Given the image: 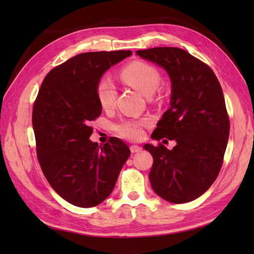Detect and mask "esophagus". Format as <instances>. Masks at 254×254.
<instances>
[{"instance_id":"esophagus-1","label":"esophagus","mask_w":254,"mask_h":254,"mask_svg":"<svg viewBox=\"0 0 254 254\" xmlns=\"http://www.w3.org/2000/svg\"><path fill=\"white\" fill-rule=\"evenodd\" d=\"M130 149H131V153H138V152H141L142 150V147L141 146H138V145H131L130 146Z\"/></svg>"}]
</instances>
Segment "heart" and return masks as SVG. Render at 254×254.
Listing matches in <instances>:
<instances>
[{"label": "heart", "mask_w": 254, "mask_h": 254, "mask_svg": "<svg viewBox=\"0 0 254 254\" xmlns=\"http://www.w3.org/2000/svg\"><path fill=\"white\" fill-rule=\"evenodd\" d=\"M120 75L124 83L146 97L154 94L160 82V75L157 68L142 61L128 64L122 68ZM96 95L104 109H110L115 106L117 91L108 78H101L97 83ZM147 120H122L116 124L115 128L120 136L131 141H138L144 136V127L147 126Z\"/></svg>", "instance_id": "heart-1"}]
</instances>
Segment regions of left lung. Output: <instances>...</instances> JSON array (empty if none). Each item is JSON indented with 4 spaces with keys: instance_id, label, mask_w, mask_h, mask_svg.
Returning <instances> with one entry per match:
<instances>
[{
    "instance_id": "1",
    "label": "left lung",
    "mask_w": 254,
    "mask_h": 254,
    "mask_svg": "<svg viewBox=\"0 0 254 254\" xmlns=\"http://www.w3.org/2000/svg\"><path fill=\"white\" fill-rule=\"evenodd\" d=\"M135 53L164 67L171 80L170 108L152 137L175 139L177 145L172 149L161 143L144 145L154 158L150 185L168 202L193 201L216 180L227 147L230 123L222 86L207 64L180 48Z\"/></svg>"
}]
</instances>
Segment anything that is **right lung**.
<instances>
[{
    "label": "right lung",
    "instance_id": "1",
    "mask_svg": "<svg viewBox=\"0 0 254 254\" xmlns=\"http://www.w3.org/2000/svg\"><path fill=\"white\" fill-rule=\"evenodd\" d=\"M131 51L85 52L47 74L32 108L37 157L53 190L78 207L110 195L131 152L120 138L100 146L89 136L101 115L96 86L108 68Z\"/></svg>",
    "mask_w": 254,
    "mask_h": 254
}]
</instances>
